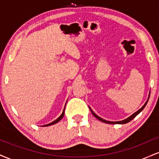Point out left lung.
Here are the masks:
<instances>
[{
	"mask_svg": "<svg viewBox=\"0 0 159 159\" xmlns=\"http://www.w3.org/2000/svg\"><path fill=\"white\" fill-rule=\"evenodd\" d=\"M149 95H150V93H149V96H148V98H147V102H146L145 104H144V105H143V106H142L141 107H140V108L139 109V110H138V111H137L135 113H134V114H133L132 115H131L130 116H129V117L126 118V119H125V120H121V121L112 122V121H108V120H105L102 119V118H101V117H100V116H98V115H96V114H95V113L93 112V111L92 109H91L90 107H89V108L90 109L91 112H92L93 115V116H95V117H96V118H97V119H98V120H100V121L103 122V123H108V124H125V123H129V122H130L131 120H132L133 119H134V117H135V116H137V115H138V114H139L141 112V111L143 110V108H144V107H146V105H147V102H148V100H149Z\"/></svg>",
	"mask_w": 159,
	"mask_h": 159,
	"instance_id": "obj_1",
	"label": "left lung"
}]
</instances>
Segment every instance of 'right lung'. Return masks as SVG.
<instances>
[{
    "label": "right lung",
    "mask_w": 159,
    "mask_h": 159,
    "mask_svg": "<svg viewBox=\"0 0 159 159\" xmlns=\"http://www.w3.org/2000/svg\"><path fill=\"white\" fill-rule=\"evenodd\" d=\"M65 107H66V105H65ZM65 107H64V108H63V112H62L61 115V116H59V117L57 118V119L54 120V121H53L52 123H48V124H47V125H43V126H49V125H54V124H56L57 123H58V122H59L60 120H61L62 119V118L63 117V116H64V112H65Z\"/></svg>",
    "instance_id": "add662e5"
}]
</instances>
